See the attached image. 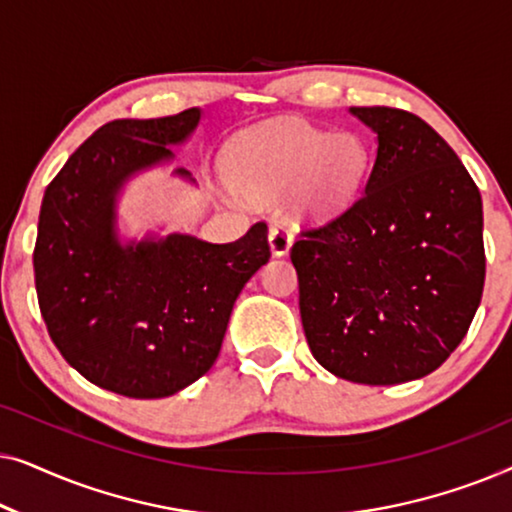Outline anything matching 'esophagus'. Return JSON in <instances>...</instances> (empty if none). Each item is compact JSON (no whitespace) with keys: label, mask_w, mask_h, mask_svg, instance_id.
<instances>
[{"label":"esophagus","mask_w":512,"mask_h":512,"mask_svg":"<svg viewBox=\"0 0 512 512\" xmlns=\"http://www.w3.org/2000/svg\"><path fill=\"white\" fill-rule=\"evenodd\" d=\"M293 230L286 221H275L270 226V249L275 256H284L291 249Z\"/></svg>","instance_id":"1"}]
</instances>
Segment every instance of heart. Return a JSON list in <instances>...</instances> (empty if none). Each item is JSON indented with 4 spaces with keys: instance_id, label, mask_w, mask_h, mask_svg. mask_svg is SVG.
<instances>
[{
    "instance_id": "1",
    "label": "heart",
    "mask_w": 512,
    "mask_h": 512,
    "mask_svg": "<svg viewBox=\"0 0 512 512\" xmlns=\"http://www.w3.org/2000/svg\"><path fill=\"white\" fill-rule=\"evenodd\" d=\"M368 170V149L354 132H328L317 125L284 121L235 144L228 174L242 195L277 198L298 186L300 202L317 212L345 207Z\"/></svg>"
}]
</instances>
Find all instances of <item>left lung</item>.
Here are the masks:
<instances>
[{
    "label": "left lung",
    "instance_id": "left-lung-1",
    "mask_svg": "<svg viewBox=\"0 0 512 512\" xmlns=\"http://www.w3.org/2000/svg\"><path fill=\"white\" fill-rule=\"evenodd\" d=\"M377 132L366 191L291 247L312 356L342 380L401 384L468 333L485 286L482 200L450 144L410 111L352 107Z\"/></svg>",
    "mask_w": 512,
    "mask_h": 512
}]
</instances>
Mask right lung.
Returning <instances> with one entry per match:
<instances>
[{
	"instance_id": "obj_1",
	"label": "right lung",
	"mask_w": 512,
	"mask_h": 512,
	"mask_svg": "<svg viewBox=\"0 0 512 512\" xmlns=\"http://www.w3.org/2000/svg\"><path fill=\"white\" fill-rule=\"evenodd\" d=\"M200 109L102 125L48 184L34 284L53 345L88 382L128 398H165L221 352L235 298L268 263L265 221L235 242L167 235L123 247L116 195L137 170L172 158ZM179 174L188 177L186 170Z\"/></svg>"
}]
</instances>
